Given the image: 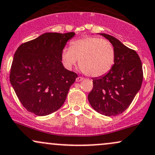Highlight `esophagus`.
I'll return each mask as SVG.
<instances>
[{
  "label": "esophagus",
  "instance_id": "34e87169",
  "mask_svg": "<svg viewBox=\"0 0 155 155\" xmlns=\"http://www.w3.org/2000/svg\"><path fill=\"white\" fill-rule=\"evenodd\" d=\"M84 80V78H82V77H78L76 78V82H81L82 81H83Z\"/></svg>",
  "mask_w": 155,
  "mask_h": 155
}]
</instances>
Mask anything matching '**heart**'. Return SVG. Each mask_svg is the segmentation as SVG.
<instances>
[{"instance_id":"b5f03b06","label":"heart","mask_w":155,"mask_h":155,"mask_svg":"<svg viewBox=\"0 0 155 155\" xmlns=\"http://www.w3.org/2000/svg\"><path fill=\"white\" fill-rule=\"evenodd\" d=\"M64 64L71 69L79 60L85 74L100 77L111 70L114 62V50L109 41L96 37H85L71 43L70 48L61 52Z\"/></svg>"}]
</instances>
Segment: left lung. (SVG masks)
Masks as SVG:
<instances>
[{"label": "left lung", "mask_w": 155, "mask_h": 155, "mask_svg": "<svg viewBox=\"0 0 155 155\" xmlns=\"http://www.w3.org/2000/svg\"><path fill=\"white\" fill-rule=\"evenodd\" d=\"M112 43L114 62L104 75L93 79L88 101L94 110L105 116H115L128 109L143 81L142 64L134 50L110 35L99 33Z\"/></svg>", "instance_id": "obj_1"}]
</instances>
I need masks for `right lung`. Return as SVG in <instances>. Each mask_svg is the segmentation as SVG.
<instances>
[{"mask_svg": "<svg viewBox=\"0 0 155 155\" xmlns=\"http://www.w3.org/2000/svg\"><path fill=\"white\" fill-rule=\"evenodd\" d=\"M74 35L45 32L22 43L16 51L10 82L27 111L45 116L56 112L64 103L78 74L64 68L61 52Z\"/></svg>", "mask_w": 155, "mask_h": 155, "instance_id": "1", "label": "right lung"}]
</instances>
